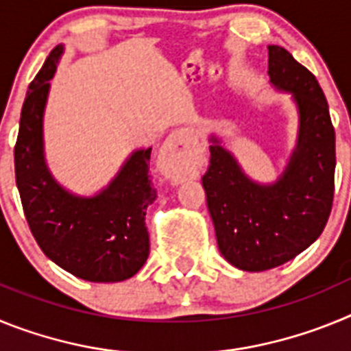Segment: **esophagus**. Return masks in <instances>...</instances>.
I'll return each mask as SVG.
<instances>
[{
  "mask_svg": "<svg viewBox=\"0 0 351 351\" xmlns=\"http://www.w3.org/2000/svg\"><path fill=\"white\" fill-rule=\"evenodd\" d=\"M191 135L188 132L173 133L172 137L161 147L160 161L165 167V172L173 181H181L186 176V170L181 167V161L190 153Z\"/></svg>",
  "mask_w": 351,
  "mask_h": 351,
  "instance_id": "esophagus-1",
  "label": "esophagus"
}]
</instances>
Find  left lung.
Here are the masks:
<instances>
[{"label": "left lung", "mask_w": 351, "mask_h": 351, "mask_svg": "<svg viewBox=\"0 0 351 351\" xmlns=\"http://www.w3.org/2000/svg\"><path fill=\"white\" fill-rule=\"evenodd\" d=\"M269 75L300 110L297 151L283 178L258 186L214 141L202 184L221 255L250 272L295 258L320 237L334 200L336 133L320 84L283 47L269 45Z\"/></svg>", "instance_id": "8db88e82"}]
</instances>
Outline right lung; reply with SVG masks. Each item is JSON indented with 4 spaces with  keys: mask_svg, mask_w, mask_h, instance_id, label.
Segmentation results:
<instances>
[{
    "mask_svg": "<svg viewBox=\"0 0 351 351\" xmlns=\"http://www.w3.org/2000/svg\"><path fill=\"white\" fill-rule=\"evenodd\" d=\"M61 52V45L52 49L27 89L14 149L15 182L31 234L49 258L80 280L116 283L137 274L149 256L145 209L156 198L151 149L133 154L95 198L73 197L56 184L43 161L42 116Z\"/></svg>",
    "mask_w": 351,
    "mask_h": 351,
    "instance_id": "obj_1",
    "label": "right lung"
}]
</instances>
